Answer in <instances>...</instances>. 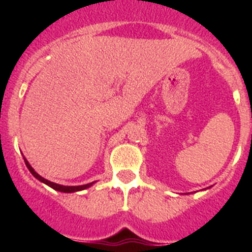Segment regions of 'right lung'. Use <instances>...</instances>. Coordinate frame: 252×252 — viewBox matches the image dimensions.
I'll use <instances>...</instances> for the list:
<instances>
[{
    "label": "right lung",
    "mask_w": 252,
    "mask_h": 252,
    "mask_svg": "<svg viewBox=\"0 0 252 252\" xmlns=\"http://www.w3.org/2000/svg\"><path fill=\"white\" fill-rule=\"evenodd\" d=\"M24 160H25V164L26 166H28V169L30 170V173L32 175H34L35 178H36L37 180H40L41 183L46 184V186H49L50 188L55 189V190H58V192H63V193H74V192H79V190H84V189L90 188V187H92L93 184L95 183V182H92V183H88V184H83V186H62V184H57V183H53V182H50V180L45 179V178H43L41 175H39L36 173V171L34 170V168L29 164L28 160L24 158Z\"/></svg>",
    "instance_id": "1"
}]
</instances>
